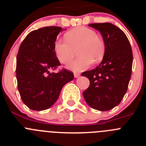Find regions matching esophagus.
Returning <instances> with one entry per match:
<instances>
[{
  "label": "esophagus",
  "instance_id": "esophagus-1",
  "mask_svg": "<svg viewBox=\"0 0 146 146\" xmlns=\"http://www.w3.org/2000/svg\"><path fill=\"white\" fill-rule=\"evenodd\" d=\"M80 74L79 72H74V77H75V78L80 77Z\"/></svg>",
  "mask_w": 146,
  "mask_h": 146
}]
</instances>
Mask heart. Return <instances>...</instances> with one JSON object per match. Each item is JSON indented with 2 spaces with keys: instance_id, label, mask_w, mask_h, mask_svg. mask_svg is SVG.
I'll return each instance as SVG.
<instances>
[{
  "instance_id": "b5f03b06",
  "label": "heart",
  "mask_w": 146,
  "mask_h": 146,
  "mask_svg": "<svg viewBox=\"0 0 146 146\" xmlns=\"http://www.w3.org/2000/svg\"><path fill=\"white\" fill-rule=\"evenodd\" d=\"M65 40H58L54 44L55 56L62 64L69 63L75 55L77 58L70 62L67 67L76 72L87 69L91 63L97 64L102 60L105 51L104 42L94 30L78 27L65 34Z\"/></svg>"
}]
</instances>
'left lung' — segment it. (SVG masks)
<instances>
[{
  "instance_id": "obj_1",
  "label": "left lung",
  "mask_w": 146,
  "mask_h": 146,
  "mask_svg": "<svg viewBox=\"0 0 146 146\" xmlns=\"http://www.w3.org/2000/svg\"><path fill=\"white\" fill-rule=\"evenodd\" d=\"M104 40L105 51L102 61L92 70L82 73L90 80L82 92L91 108L107 111L120 104L128 88L131 74L133 55L126 34L111 23H93Z\"/></svg>"
}]
</instances>
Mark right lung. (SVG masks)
<instances>
[{"label": "right lung", "instance_id": "obj_1", "mask_svg": "<svg viewBox=\"0 0 146 146\" xmlns=\"http://www.w3.org/2000/svg\"><path fill=\"white\" fill-rule=\"evenodd\" d=\"M62 28L44 27L28 33L19 48L16 74L18 91L24 104L33 110L50 108L57 101L62 88L74 79V74L63 69L54 44Z\"/></svg>", "mask_w": 146, "mask_h": 146}]
</instances>
